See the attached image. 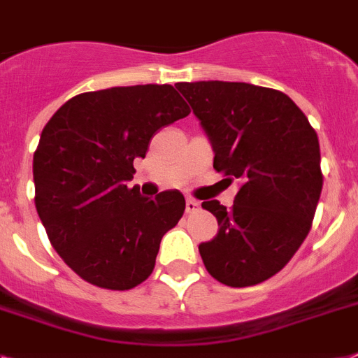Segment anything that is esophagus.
<instances>
[{
	"instance_id": "esophagus-1",
	"label": "esophagus",
	"mask_w": 358,
	"mask_h": 358,
	"mask_svg": "<svg viewBox=\"0 0 358 358\" xmlns=\"http://www.w3.org/2000/svg\"><path fill=\"white\" fill-rule=\"evenodd\" d=\"M199 208V203L196 199H186V212L192 214V212H196Z\"/></svg>"
}]
</instances>
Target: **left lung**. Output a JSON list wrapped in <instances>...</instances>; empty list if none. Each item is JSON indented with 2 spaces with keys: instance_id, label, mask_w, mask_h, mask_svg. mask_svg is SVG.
I'll list each match as a JSON object with an SVG mask.
<instances>
[{
  "instance_id": "left-lung-1",
  "label": "left lung",
  "mask_w": 358,
  "mask_h": 358,
  "mask_svg": "<svg viewBox=\"0 0 358 358\" xmlns=\"http://www.w3.org/2000/svg\"><path fill=\"white\" fill-rule=\"evenodd\" d=\"M214 148V170L239 182L234 205L203 201L220 230L199 245L212 278L256 285L280 273L313 225L324 176L320 144L287 94L245 82H179Z\"/></svg>"
}]
</instances>
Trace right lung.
<instances>
[{"label": "right lung", "instance_id": "add662e5", "mask_svg": "<svg viewBox=\"0 0 358 358\" xmlns=\"http://www.w3.org/2000/svg\"><path fill=\"white\" fill-rule=\"evenodd\" d=\"M188 113L173 85L146 84L80 93L45 124L32 159L34 205L52 249L91 285L128 291L153 273L185 197L148 199L128 181L153 135Z\"/></svg>", "mask_w": 358, "mask_h": 358}]
</instances>
